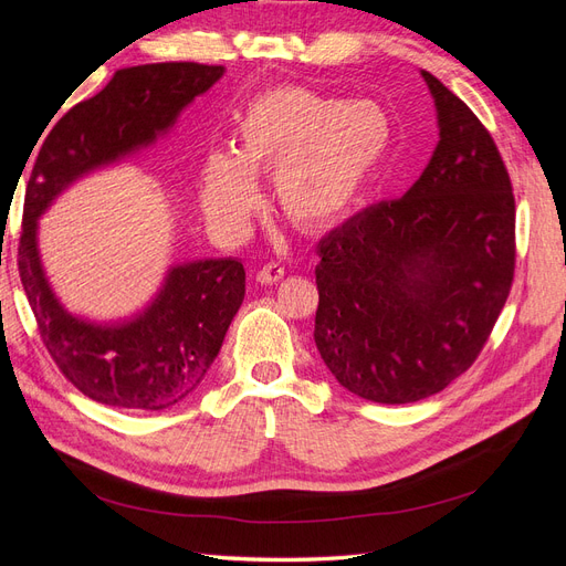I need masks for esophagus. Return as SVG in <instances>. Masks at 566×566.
Segmentation results:
<instances>
[{"label":"esophagus","mask_w":566,"mask_h":566,"mask_svg":"<svg viewBox=\"0 0 566 566\" xmlns=\"http://www.w3.org/2000/svg\"><path fill=\"white\" fill-rule=\"evenodd\" d=\"M283 276H285V269L281 264H266V266H262L260 271H256V281L264 283V285L279 283Z\"/></svg>","instance_id":"1"}]
</instances>
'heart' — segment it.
Listing matches in <instances>:
<instances>
[{"label": "heart", "mask_w": 566, "mask_h": 566, "mask_svg": "<svg viewBox=\"0 0 566 566\" xmlns=\"http://www.w3.org/2000/svg\"><path fill=\"white\" fill-rule=\"evenodd\" d=\"M391 142V117L375 101L310 87L269 90L238 115L233 153L214 150L205 160V217L221 235L241 238L260 208L254 177L273 175V198L287 221L328 227L378 175Z\"/></svg>", "instance_id": "b5f03b06"}]
</instances>
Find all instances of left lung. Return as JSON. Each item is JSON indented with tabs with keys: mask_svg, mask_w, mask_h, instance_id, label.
I'll return each mask as SVG.
<instances>
[{
	"mask_svg": "<svg viewBox=\"0 0 566 566\" xmlns=\"http://www.w3.org/2000/svg\"><path fill=\"white\" fill-rule=\"evenodd\" d=\"M439 144L420 179L323 235L314 339L323 364L375 403L432 397L465 373L515 279V193L493 136L422 71Z\"/></svg>",
	"mask_w": 566,
	"mask_h": 566,
	"instance_id": "left-lung-1",
	"label": "left lung"
}]
</instances>
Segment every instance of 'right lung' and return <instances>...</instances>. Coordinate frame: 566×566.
<instances>
[{"label": "right lung", "instance_id": "right-lung-1", "mask_svg": "<svg viewBox=\"0 0 566 566\" xmlns=\"http://www.w3.org/2000/svg\"><path fill=\"white\" fill-rule=\"evenodd\" d=\"M221 75L224 65L186 61L123 67L51 127L32 165L19 241L21 283L54 364L98 403L163 410L186 399L212 366L243 304L245 269L231 256L175 266L142 316L94 325L67 314L51 293L38 254V217L90 169L156 142Z\"/></svg>", "mask_w": 566, "mask_h": 566}]
</instances>
